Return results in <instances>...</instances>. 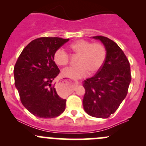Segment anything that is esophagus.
I'll list each match as a JSON object with an SVG mask.
<instances>
[{
	"label": "esophagus",
	"mask_w": 146,
	"mask_h": 146,
	"mask_svg": "<svg viewBox=\"0 0 146 146\" xmlns=\"http://www.w3.org/2000/svg\"><path fill=\"white\" fill-rule=\"evenodd\" d=\"M79 85L78 82H70L66 80L61 81L56 85V89L60 95H66L71 92L76 86Z\"/></svg>",
	"instance_id": "34e87169"
}]
</instances>
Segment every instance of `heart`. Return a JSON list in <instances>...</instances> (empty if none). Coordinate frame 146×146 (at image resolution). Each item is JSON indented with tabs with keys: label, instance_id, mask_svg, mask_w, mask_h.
I'll return each mask as SVG.
<instances>
[{
	"label": "heart",
	"instance_id": "heart-1",
	"mask_svg": "<svg viewBox=\"0 0 146 146\" xmlns=\"http://www.w3.org/2000/svg\"><path fill=\"white\" fill-rule=\"evenodd\" d=\"M73 54L78 55L76 66H71L62 71L63 76L70 79L84 77L88 73L95 74L100 70L107 58V50L100 43H92L85 39H78L69 46ZM54 62L59 66H66L69 63L70 55L63 47L54 52Z\"/></svg>",
	"mask_w": 146,
	"mask_h": 146
}]
</instances>
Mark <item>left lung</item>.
<instances>
[{
	"label": "left lung",
	"instance_id": "obj_1",
	"mask_svg": "<svg viewBox=\"0 0 146 146\" xmlns=\"http://www.w3.org/2000/svg\"><path fill=\"white\" fill-rule=\"evenodd\" d=\"M92 37L104 45L107 58L100 70L85 80L83 107L92 117L108 118L117 111L127 95L131 80L130 64L114 41L104 36Z\"/></svg>",
	"mask_w": 146,
	"mask_h": 146
}]
</instances>
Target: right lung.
Segmentation results:
<instances>
[{"mask_svg":"<svg viewBox=\"0 0 146 146\" xmlns=\"http://www.w3.org/2000/svg\"><path fill=\"white\" fill-rule=\"evenodd\" d=\"M68 40L60 37L34 39L25 47L16 61L15 85L22 104L33 115L55 118L64 111L66 100L58 96L52 85L60 72L53 56Z\"/></svg>","mask_w":146,"mask_h":146,"instance_id":"1","label":"right lung"}]
</instances>
